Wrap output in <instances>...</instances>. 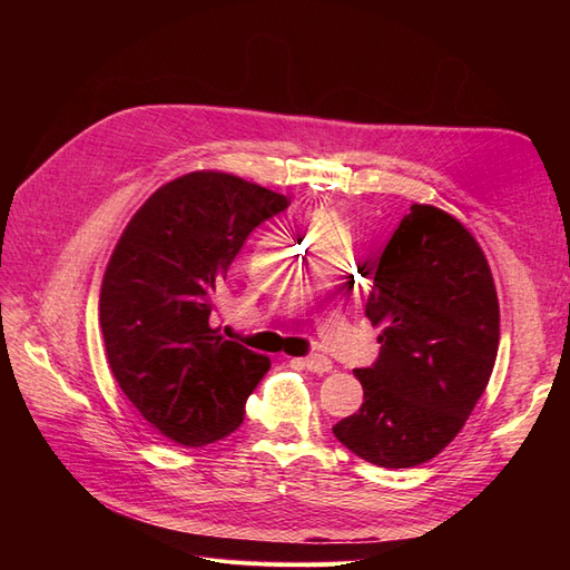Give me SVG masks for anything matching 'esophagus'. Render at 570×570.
Wrapping results in <instances>:
<instances>
[{"instance_id": "34e87169", "label": "esophagus", "mask_w": 570, "mask_h": 570, "mask_svg": "<svg viewBox=\"0 0 570 570\" xmlns=\"http://www.w3.org/2000/svg\"><path fill=\"white\" fill-rule=\"evenodd\" d=\"M302 364H304L308 371H314V373H327V371L333 368V361L327 358V356H323V354L304 356V358H302Z\"/></svg>"}]
</instances>
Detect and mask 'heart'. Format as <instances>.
Wrapping results in <instances>:
<instances>
[{"instance_id":"obj_1","label":"heart","mask_w":570,"mask_h":570,"mask_svg":"<svg viewBox=\"0 0 570 570\" xmlns=\"http://www.w3.org/2000/svg\"><path fill=\"white\" fill-rule=\"evenodd\" d=\"M312 228H314V235L327 233V230H337V220L327 209H316L312 214Z\"/></svg>"}]
</instances>
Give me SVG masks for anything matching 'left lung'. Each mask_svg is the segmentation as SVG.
<instances>
[{"label": "left lung", "instance_id": "obj_1", "mask_svg": "<svg viewBox=\"0 0 570 570\" xmlns=\"http://www.w3.org/2000/svg\"><path fill=\"white\" fill-rule=\"evenodd\" d=\"M368 271L366 316L383 325L381 354L354 371L364 404L333 433L368 463L411 469L459 435L488 387L497 289L473 235L428 204L411 206Z\"/></svg>", "mask_w": 570, "mask_h": 570}]
</instances>
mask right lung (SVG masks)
Listing matches in <instances>:
<instances>
[{
	"instance_id": "obj_1",
	"label": "right lung",
	"mask_w": 570,
	"mask_h": 570,
	"mask_svg": "<svg viewBox=\"0 0 570 570\" xmlns=\"http://www.w3.org/2000/svg\"><path fill=\"white\" fill-rule=\"evenodd\" d=\"M287 197L197 170L159 187L120 235L105 273L99 325L111 373L145 421L202 446L230 435L271 358L209 325L233 258Z\"/></svg>"
}]
</instances>
